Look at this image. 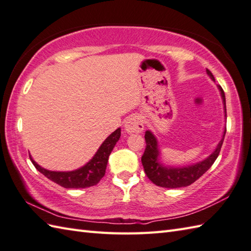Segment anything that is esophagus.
Returning <instances> with one entry per match:
<instances>
[{"mask_svg":"<svg viewBox=\"0 0 251 251\" xmlns=\"http://www.w3.org/2000/svg\"><path fill=\"white\" fill-rule=\"evenodd\" d=\"M125 130L126 133H140L144 130V124L141 117L137 115L130 116L125 124Z\"/></svg>","mask_w":251,"mask_h":251,"instance_id":"1","label":"esophagus"}]
</instances>
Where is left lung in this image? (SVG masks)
<instances>
[{
    "mask_svg": "<svg viewBox=\"0 0 251 251\" xmlns=\"http://www.w3.org/2000/svg\"><path fill=\"white\" fill-rule=\"evenodd\" d=\"M207 75L210 76V79L214 81L213 75L208 69ZM218 89L221 94V99L224 106V117H226V95H224V91L220 85H218ZM226 126L224 127L222 139L218 143L216 147L210 155L203 160L198 161L196 163H193L190 166H183V167H171V166H165L160 161V151L159 146H158V141L154 133L151 131L147 130L145 132V141H146V148L144 154L142 156V163L144 167V171L146 173L147 177L156 184L157 186L166 187V188H178L191 185L192 183L198 180L204 172H206L209 168H210L213 162L216 161L218 158L220 151L224 141V136H226Z\"/></svg>",
    "mask_w": 251,
    "mask_h": 251,
    "instance_id": "8db88e82",
    "label": "left lung"
}]
</instances>
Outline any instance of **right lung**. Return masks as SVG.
Instances as JSON below:
<instances>
[{
  "label": "right lung",
  "instance_id": "add662e5",
  "mask_svg": "<svg viewBox=\"0 0 251 251\" xmlns=\"http://www.w3.org/2000/svg\"><path fill=\"white\" fill-rule=\"evenodd\" d=\"M121 129L118 127L103 142L92 159L83 167L73 171H50L38 165L30 155V160L37 170L50 181L65 188H85L96 185L105 176L107 162L110 152L114 150L116 143L119 141Z\"/></svg>",
  "mask_w": 251,
  "mask_h": 251
}]
</instances>
